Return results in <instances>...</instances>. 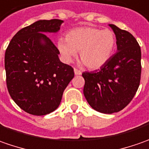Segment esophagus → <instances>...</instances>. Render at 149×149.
Returning a JSON list of instances; mask_svg holds the SVG:
<instances>
[{
    "label": "esophagus",
    "instance_id": "1",
    "mask_svg": "<svg viewBox=\"0 0 149 149\" xmlns=\"http://www.w3.org/2000/svg\"><path fill=\"white\" fill-rule=\"evenodd\" d=\"M74 73L75 75H81V72L80 70L77 69V68H74Z\"/></svg>",
    "mask_w": 149,
    "mask_h": 149
}]
</instances>
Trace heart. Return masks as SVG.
<instances>
[{"label":"heart","instance_id":"1","mask_svg":"<svg viewBox=\"0 0 149 149\" xmlns=\"http://www.w3.org/2000/svg\"><path fill=\"white\" fill-rule=\"evenodd\" d=\"M116 47V36L110 29L84 26L71 29L66 39L58 41V49L66 62L80 52V58L90 69H98L109 61Z\"/></svg>","mask_w":149,"mask_h":149}]
</instances>
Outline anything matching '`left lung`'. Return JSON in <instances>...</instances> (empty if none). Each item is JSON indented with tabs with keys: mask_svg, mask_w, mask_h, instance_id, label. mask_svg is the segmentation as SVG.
I'll return each mask as SVG.
<instances>
[{
	"mask_svg": "<svg viewBox=\"0 0 149 149\" xmlns=\"http://www.w3.org/2000/svg\"><path fill=\"white\" fill-rule=\"evenodd\" d=\"M116 36L117 52L100 69L85 72V97L96 111L112 114L123 110L138 90L141 77V49L130 32L109 24Z\"/></svg>",
	"mask_w": 149,
	"mask_h": 149,
	"instance_id": "1",
	"label": "left lung"
}]
</instances>
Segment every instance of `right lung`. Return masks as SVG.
<instances>
[{"mask_svg": "<svg viewBox=\"0 0 149 149\" xmlns=\"http://www.w3.org/2000/svg\"><path fill=\"white\" fill-rule=\"evenodd\" d=\"M63 20H38L19 30L5 54L9 94L30 115L56 110L65 88L74 77L73 68L58 58V49L44 33L58 32Z\"/></svg>", "mask_w": 149, "mask_h": 149, "instance_id": "1", "label": "right lung"}]
</instances>
